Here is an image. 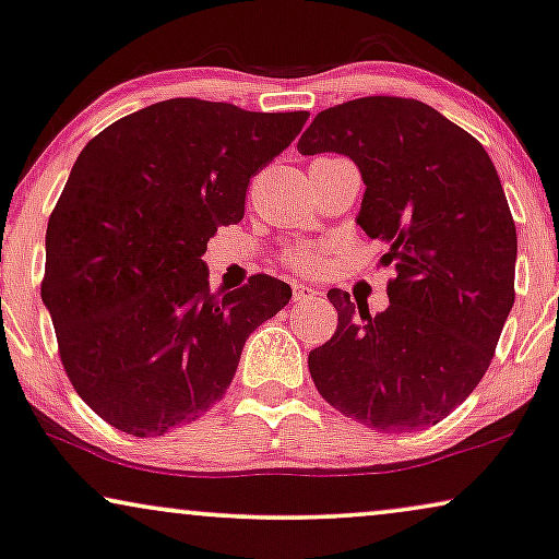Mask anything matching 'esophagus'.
I'll list each match as a JSON object with an SVG mask.
<instances>
[{
    "instance_id": "obj_1",
    "label": "esophagus",
    "mask_w": 559,
    "mask_h": 559,
    "mask_svg": "<svg viewBox=\"0 0 559 559\" xmlns=\"http://www.w3.org/2000/svg\"><path fill=\"white\" fill-rule=\"evenodd\" d=\"M317 296H320V292H314V288H309V286H304V284H296L294 286V301L296 304H307V301L317 299Z\"/></svg>"
}]
</instances>
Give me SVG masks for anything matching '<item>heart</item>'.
<instances>
[{
    "instance_id": "heart-1",
    "label": "heart",
    "mask_w": 559,
    "mask_h": 559,
    "mask_svg": "<svg viewBox=\"0 0 559 559\" xmlns=\"http://www.w3.org/2000/svg\"><path fill=\"white\" fill-rule=\"evenodd\" d=\"M286 260L299 273H314L317 267H320V250H317V247H309V245L292 247V250L286 252Z\"/></svg>"
}]
</instances>
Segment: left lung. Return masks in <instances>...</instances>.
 <instances>
[{
    "mask_svg": "<svg viewBox=\"0 0 559 559\" xmlns=\"http://www.w3.org/2000/svg\"><path fill=\"white\" fill-rule=\"evenodd\" d=\"M299 152L356 162L358 224L394 271L379 314L328 292L337 330L309 353L317 392L381 433L436 426L485 377L515 299V224L496 165L430 105L390 95L317 112Z\"/></svg>",
    "mask_w": 559,
    "mask_h": 559,
    "instance_id": "obj_1",
    "label": "left lung"
}]
</instances>
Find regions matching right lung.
<instances>
[{"mask_svg": "<svg viewBox=\"0 0 559 559\" xmlns=\"http://www.w3.org/2000/svg\"><path fill=\"white\" fill-rule=\"evenodd\" d=\"M307 118L173 97L110 123L76 157L48 218L40 296L63 371L112 428L146 438L201 418L250 332L292 299L265 273L211 294L201 258L218 227L242 222L250 178Z\"/></svg>", "mask_w": 559, "mask_h": 559, "instance_id": "1", "label": "right lung"}]
</instances>
